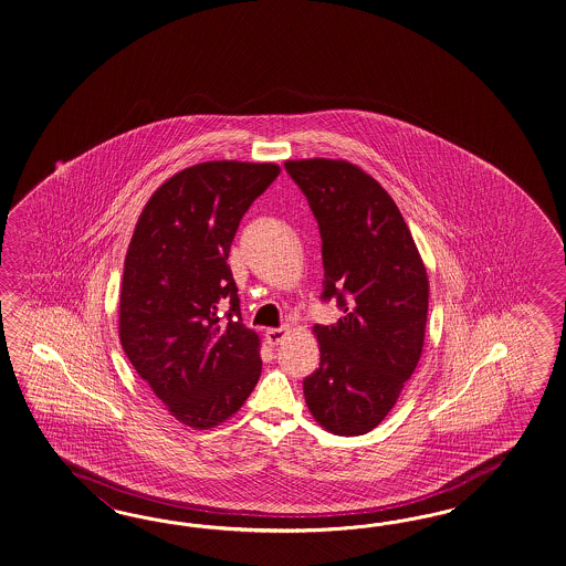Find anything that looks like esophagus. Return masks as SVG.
Segmentation results:
<instances>
[{
	"label": "esophagus",
	"instance_id": "1",
	"mask_svg": "<svg viewBox=\"0 0 566 566\" xmlns=\"http://www.w3.org/2000/svg\"><path fill=\"white\" fill-rule=\"evenodd\" d=\"M287 334H290V328L287 326H281V328H269L266 331V340H269V345H281L285 338H287Z\"/></svg>",
	"mask_w": 566,
	"mask_h": 566
}]
</instances>
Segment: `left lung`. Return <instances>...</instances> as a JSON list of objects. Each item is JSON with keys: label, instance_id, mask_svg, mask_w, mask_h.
<instances>
[{"label": "left lung", "instance_id": "obj_1", "mask_svg": "<svg viewBox=\"0 0 566 566\" xmlns=\"http://www.w3.org/2000/svg\"><path fill=\"white\" fill-rule=\"evenodd\" d=\"M318 221L322 300L343 316L314 326L319 367L305 405L334 436H363L390 412L424 343L429 279L400 209L376 178L345 160H287Z\"/></svg>", "mask_w": 566, "mask_h": 566}]
</instances>
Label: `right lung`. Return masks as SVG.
Masks as SVG:
<instances>
[{
    "instance_id": "obj_1",
    "label": "right lung",
    "mask_w": 566,
    "mask_h": 566,
    "mask_svg": "<svg viewBox=\"0 0 566 566\" xmlns=\"http://www.w3.org/2000/svg\"><path fill=\"white\" fill-rule=\"evenodd\" d=\"M279 172L276 164L233 160L185 168L151 195L130 238L120 345L192 429L230 419L261 377L259 334L233 319L240 297L228 256L240 219Z\"/></svg>"
}]
</instances>
